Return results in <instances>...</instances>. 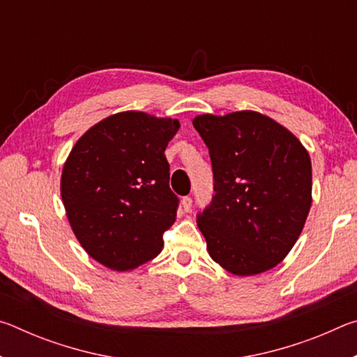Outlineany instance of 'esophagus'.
I'll list each match as a JSON object with an SVG mask.
<instances>
[{
	"mask_svg": "<svg viewBox=\"0 0 357 357\" xmlns=\"http://www.w3.org/2000/svg\"><path fill=\"white\" fill-rule=\"evenodd\" d=\"M181 204H183V209L185 211V213H189V211L192 209V198L190 197H183Z\"/></svg>",
	"mask_w": 357,
	"mask_h": 357,
	"instance_id": "esophagus-1",
	"label": "esophagus"
}]
</instances>
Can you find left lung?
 Masks as SVG:
<instances>
[{
	"mask_svg": "<svg viewBox=\"0 0 357 357\" xmlns=\"http://www.w3.org/2000/svg\"><path fill=\"white\" fill-rule=\"evenodd\" d=\"M193 128L213 164L215 195L197 215L211 258L234 275L273 269L309 215V153L283 126L250 110L202 114Z\"/></svg>",
	"mask_w": 357,
	"mask_h": 357,
	"instance_id": "obj_1",
	"label": "left lung"
}]
</instances>
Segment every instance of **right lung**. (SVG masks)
I'll use <instances>...</instances> for the list:
<instances>
[{"label":"right lung","instance_id":"right-lung-1","mask_svg":"<svg viewBox=\"0 0 357 357\" xmlns=\"http://www.w3.org/2000/svg\"><path fill=\"white\" fill-rule=\"evenodd\" d=\"M178 129V119L123 112L72 148L61 198L72 231L96 261L129 271L160 253L179 206L164 154Z\"/></svg>","mask_w":357,"mask_h":357}]
</instances>
